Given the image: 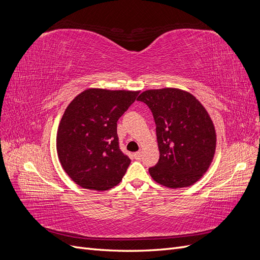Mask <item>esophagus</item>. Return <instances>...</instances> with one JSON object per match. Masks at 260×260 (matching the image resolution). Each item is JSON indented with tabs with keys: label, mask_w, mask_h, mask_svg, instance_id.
Listing matches in <instances>:
<instances>
[{
	"label": "esophagus",
	"mask_w": 260,
	"mask_h": 260,
	"mask_svg": "<svg viewBox=\"0 0 260 260\" xmlns=\"http://www.w3.org/2000/svg\"><path fill=\"white\" fill-rule=\"evenodd\" d=\"M133 156H135L136 159H140L141 156H142V153H141V152H137V153L133 154Z\"/></svg>",
	"instance_id": "esophagus-1"
}]
</instances>
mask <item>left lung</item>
<instances>
[{"mask_svg": "<svg viewBox=\"0 0 260 260\" xmlns=\"http://www.w3.org/2000/svg\"><path fill=\"white\" fill-rule=\"evenodd\" d=\"M137 100L149 107L156 123L160 155L149 175L170 188L194 184L216 149L215 127L205 107L191 93L175 88L147 90Z\"/></svg>", "mask_w": 260, "mask_h": 260, "instance_id": "1", "label": "left lung"}]
</instances>
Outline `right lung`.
<instances>
[{"instance_id":"1","label":"right lung","mask_w":260,"mask_h":260,"mask_svg":"<svg viewBox=\"0 0 260 260\" xmlns=\"http://www.w3.org/2000/svg\"><path fill=\"white\" fill-rule=\"evenodd\" d=\"M139 91L88 89L62 115L56 149L62 169L83 188L106 191L122 180L131 162L119 148L117 121Z\"/></svg>"}]
</instances>
